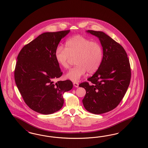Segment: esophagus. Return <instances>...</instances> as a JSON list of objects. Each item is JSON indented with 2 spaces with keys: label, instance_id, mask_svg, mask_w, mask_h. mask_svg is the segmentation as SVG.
I'll return each mask as SVG.
<instances>
[{
  "label": "esophagus",
  "instance_id": "1",
  "mask_svg": "<svg viewBox=\"0 0 148 148\" xmlns=\"http://www.w3.org/2000/svg\"><path fill=\"white\" fill-rule=\"evenodd\" d=\"M73 85H74V87H79V84L77 82H73Z\"/></svg>",
  "mask_w": 148,
  "mask_h": 148
}]
</instances>
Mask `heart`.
<instances>
[{"label":"heart","instance_id":"heart-1","mask_svg":"<svg viewBox=\"0 0 148 148\" xmlns=\"http://www.w3.org/2000/svg\"><path fill=\"white\" fill-rule=\"evenodd\" d=\"M103 57L101 45L81 35H75L66 42V48L58 46L55 51V58L58 65L67 69L73 58H76L77 66L66 75L68 79L76 82L87 71L92 74L100 67Z\"/></svg>","mask_w":148,"mask_h":148}]
</instances>
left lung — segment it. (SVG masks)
<instances>
[{
	"label": "left lung",
	"mask_w": 148,
	"mask_h": 148,
	"mask_svg": "<svg viewBox=\"0 0 148 148\" xmlns=\"http://www.w3.org/2000/svg\"><path fill=\"white\" fill-rule=\"evenodd\" d=\"M98 37L103 58L94 75L79 85L86 91L82 103L87 111L95 114L116 108L124 97L131 80V68L125 50L121 45L103 32L88 30Z\"/></svg>",
	"instance_id": "left-lung-1"
}]
</instances>
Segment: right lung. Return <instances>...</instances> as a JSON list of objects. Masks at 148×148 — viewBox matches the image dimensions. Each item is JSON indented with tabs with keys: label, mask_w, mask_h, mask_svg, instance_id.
<instances>
[{
	"label": "right lung",
	"mask_w": 148,
	"mask_h": 148,
	"mask_svg": "<svg viewBox=\"0 0 148 148\" xmlns=\"http://www.w3.org/2000/svg\"><path fill=\"white\" fill-rule=\"evenodd\" d=\"M69 32L42 34L24 46L18 54L14 80L24 102L34 111L43 114L58 111L64 103L62 94L73 88L69 80L54 82L62 75L55 51Z\"/></svg>",
	"instance_id": "right-lung-1"
}]
</instances>
